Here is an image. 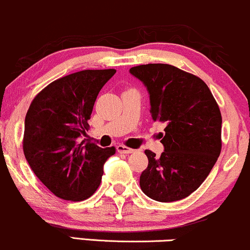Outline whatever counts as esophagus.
I'll list each match as a JSON object with an SVG mask.
<instances>
[{"label":"esophagus","mask_w":250,"mask_h":250,"mask_svg":"<svg viewBox=\"0 0 250 250\" xmlns=\"http://www.w3.org/2000/svg\"><path fill=\"white\" fill-rule=\"evenodd\" d=\"M116 149H117V152H120V154H125V155H128V154H133V152H135L134 149L128 148V146H122V144H120V146H117Z\"/></svg>","instance_id":"esophagus-1"}]
</instances>
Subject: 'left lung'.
<instances>
[{
    "mask_svg": "<svg viewBox=\"0 0 250 250\" xmlns=\"http://www.w3.org/2000/svg\"><path fill=\"white\" fill-rule=\"evenodd\" d=\"M148 88L154 121L164 123V152L146 150L142 191L161 203L182 200L207 178L221 152V113L208 86L194 74L167 64L130 68Z\"/></svg>",
    "mask_w": 250,
    "mask_h": 250,
    "instance_id": "8db88e82",
    "label": "left lung"
}]
</instances>
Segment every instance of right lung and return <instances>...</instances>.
<instances>
[{
  "mask_svg": "<svg viewBox=\"0 0 250 250\" xmlns=\"http://www.w3.org/2000/svg\"><path fill=\"white\" fill-rule=\"evenodd\" d=\"M116 70H83L59 78L35 96L24 122L23 151L43 184L64 200L81 201L98 190L104 163L115 148L79 141L88 130L100 89Z\"/></svg>",
  "mask_w": 250,
  "mask_h": 250,
  "instance_id": "1",
  "label": "right lung"
}]
</instances>
